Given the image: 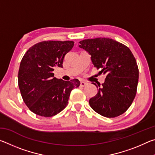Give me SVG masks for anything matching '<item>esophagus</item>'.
Returning <instances> with one entry per match:
<instances>
[{
  "instance_id": "obj_1",
  "label": "esophagus",
  "mask_w": 155,
  "mask_h": 155,
  "mask_svg": "<svg viewBox=\"0 0 155 155\" xmlns=\"http://www.w3.org/2000/svg\"><path fill=\"white\" fill-rule=\"evenodd\" d=\"M86 85H87V83H86L85 82H84V81H81V83H80V86H81V87H85Z\"/></svg>"
}]
</instances>
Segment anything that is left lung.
Here are the masks:
<instances>
[{"mask_svg": "<svg viewBox=\"0 0 155 155\" xmlns=\"http://www.w3.org/2000/svg\"><path fill=\"white\" fill-rule=\"evenodd\" d=\"M79 43L80 48L91 54L94 67L107 74L104 83L98 85V94L89 101L91 107L107 117L124 114L135 98L138 84L139 69L132 52L123 44L106 38Z\"/></svg>", "mask_w": 155, "mask_h": 155, "instance_id": "1", "label": "left lung"}]
</instances>
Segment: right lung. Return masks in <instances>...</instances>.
I'll use <instances>...</instances> for the list:
<instances>
[{
  "mask_svg": "<svg viewBox=\"0 0 155 155\" xmlns=\"http://www.w3.org/2000/svg\"><path fill=\"white\" fill-rule=\"evenodd\" d=\"M72 41H44L26 52L18 71V86L26 105L36 115H55L68 105L70 92L78 87L77 78L63 81L54 77V68L63 67Z\"/></svg>",
  "mask_w": 155,
  "mask_h": 155,
  "instance_id": "add662e5",
  "label": "right lung"
}]
</instances>
